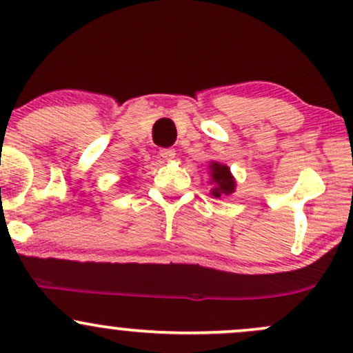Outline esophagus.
Returning <instances> with one entry per match:
<instances>
[{
	"instance_id": "obj_1",
	"label": "esophagus",
	"mask_w": 353,
	"mask_h": 353,
	"mask_svg": "<svg viewBox=\"0 0 353 353\" xmlns=\"http://www.w3.org/2000/svg\"><path fill=\"white\" fill-rule=\"evenodd\" d=\"M161 157H163L164 161H172L174 157H176V151H174L172 148H165V149H161Z\"/></svg>"
}]
</instances>
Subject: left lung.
Here are the masks:
<instances>
[{
	"mask_svg": "<svg viewBox=\"0 0 353 353\" xmlns=\"http://www.w3.org/2000/svg\"><path fill=\"white\" fill-rule=\"evenodd\" d=\"M209 176V184L212 185L210 194L214 197H224L236 192V177L230 172L229 165L217 163V161H210Z\"/></svg>",
	"mask_w": 353,
	"mask_h": 353,
	"instance_id": "left-lung-1",
	"label": "left lung"
}]
</instances>
